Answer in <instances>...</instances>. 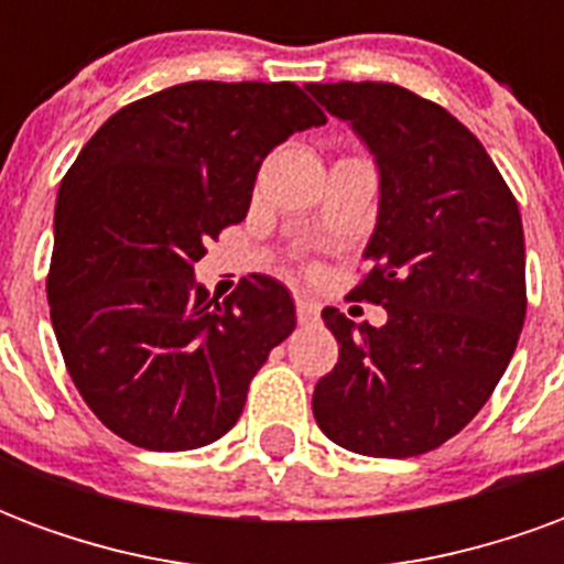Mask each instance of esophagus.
Masks as SVG:
<instances>
[{
	"mask_svg": "<svg viewBox=\"0 0 564 564\" xmlns=\"http://www.w3.org/2000/svg\"><path fill=\"white\" fill-rule=\"evenodd\" d=\"M295 314H299V323H302V326H307V323H317L319 305H317V302H311V299H302V295H295Z\"/></svg>",
	"mask_w": 564,
	"mask_h": 564,
	"instance_id": "obj_1",
	"label": "esophagus"
}]
</instances>
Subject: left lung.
Returning a JSON list of instances; mask_svg holds the SVG:
<instances>
[{"label": "left lung", "instance_id": "8db88e82", "mask_svg": "<svg viewBox=\"0 0 564 564\" xmlns=\"http://www.w3.org/2000/svg\"><path fill=\"white\" fill-rule=\"evenodd\" d=\"M307 90L378 162L371 271L350 295L387 307L380 329L323 311L341 350L314 390V420L362 456H420L471 423L517 350L520 208L477 135L441 105L375 80Z\"/></svg>", "mask_w": 564, "mask_h": 564}]
</instances>
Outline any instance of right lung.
Wrapping results in <instances>:
<instances>
[{"mask_svg": "<svg viewBox=\"0 0 564 564\" xmlns=\"http://www.w3.org/2000/svg\"><path fill=\"white\" fill-rule=\"evenodd\" d=\"M326 115L302 87L189 80L105 120L59 184L47 302L80 399L160 453L205 447L295 329L290 290L250 274L226 299L193 274L247 217L262 160Z\"/></svg>", "mask_w": 564, "mask_h": 564, "instance_id": "right-lung-1", "label": "right lung"}]
</instances>
